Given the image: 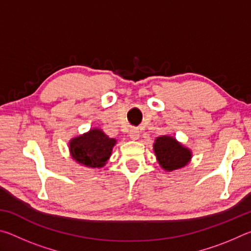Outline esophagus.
Segmentation results:
<instances>
[{
	"instance_id": "34e87169",
	"label": "esophagus",
	"mask_w": 251,
	"mask_h": 251,
	"mask_svg": "<svg viewBox=\"0 0 251 251\" xmlns=\"http://www.w3.org/2000/svg\"><path fill=\"white\" fill-rule=\"evenodd\" d=\"M129 137H130L131 139H134V141H136V139H138V137H139V131H138V129H136V128L131 129V130L129 131Z\"/></svg>"
}]
</instances>
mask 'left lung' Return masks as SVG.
<instances>
[{
    "label": "left lung",
    "mask_w": 251,
    "mask_h": 251,
    "mask_svg": "<svg viewBox=\"0 0 251 251\" xmlns=\"http://www.w3.org/2000/svg\"><path fill=\"white\" fill-rule=\"evenodd\" d=\"M154 151L160 166L166 171H175L188 164L192 152L175 138L161 136L155 141Z\"/></svg>",
    "instance_id": "8db88e82"
}]
</instances>
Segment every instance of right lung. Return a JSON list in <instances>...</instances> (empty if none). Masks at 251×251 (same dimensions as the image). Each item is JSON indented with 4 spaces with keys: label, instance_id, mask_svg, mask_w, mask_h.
I'll return each instance as SVG.
<instances>
[{
    "label": "right lung",
    "instance_id": "obj_1",
    "mask_svg": "<svg viewBox=\"0 0 251 251\" xmlns=\"http://www.w3.org/2000/svg\"><path fill=\"white\" fill-rule=\"evenodd\" d=\"M115 144V139L109 138L100 129H92L87 134L72 139L70 151L73 158L84 166L103 167Z\"/></svg>",
    "mask_w": 251,
    "mask_h": 251
}]
</instances>
